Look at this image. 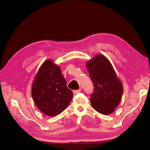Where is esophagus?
<instances>
[{"label":"esophagus","mask_w":150,"mask_h":150,"mask_svg":"<svg viewBox=\"0 0 150 150\" xmlns=\"http://www.w3.org/2000/svg\"><path fill=\"white\" fill-rule=\"evenodd\" d=\"M81 92V90H73V93H74L75 94H77L78 93H79V92Z\"/></svg>","instance_id":"34e87169"}]
</instances>
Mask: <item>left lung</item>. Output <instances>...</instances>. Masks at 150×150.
<instances>
[{
	"label": "left lung",
	"instance_id": "obj_1",
	"mask_svg": "<svg viewBox=\"0 0 150 150\" xmlns=\"http://www.w3.org/2000/svg\"><path fill=\"white\" fill-rule=\"evenodd\" d=\"M86 67L94 86L90 102L98 113H113L121 100L123 86L111 62L103 55L98 54L88 61Z\"/></svg>",
	"mask_w": 150,
	"mask_h": 150
}]
</instances>
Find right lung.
Returning <instances> with one entry per match:
<instances>
[{"label":"right lung","instance_id":"right-lung-1","mask_svg":"<svg viewBox=\"0 0 150 150\" xmlns=\"http://www.w3.org/2000/svg\"><path fill=\"white\" fill-rule=\"evenodd\" d=\"M32 96L37 108L48 116H55L68 107L73 92L67 86L60 67L52 60L45 61L32 85Z\"/></svg>","mask_w":150,"mask_h":150}]
</instances>
